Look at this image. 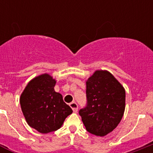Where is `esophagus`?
I'll use <instances>...</instances> for the list:
<instances>
[{
	"label": "esophagus",
	"instance_id": "obj_1",
	"mask_svg": "<svg viewBox=\"0 0 153 153\" xmlns=\"http://www.w3.org/2000/svg\"><path fill=\"white\" fill-rule=\"evenodd\" d=\"M70 106L71 108H72L73 111H74V113H76V112H77V110H78V105H77V103H76V102H71V103L70 104Z\"/></svg>",
	"mask_w": 153,
	"mask_h": 153
}]
</instances>
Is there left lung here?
I'll use <instances>...</instances> for the list:
<instances>
[{
	"label": "left lung",
	"mask_w": 153,
	"mask_h": 153,
	"mask_svg": "<svg viewBox=\"0 0 153 153\" xmlns=\"http://www.w3.org/2000/svg\"><path fill=\"white\" fill-rule=\"evenodd\" d=\"M86 105L79 109L86 129L104 136L118 126L125 110L123 86L106 70H97L86 81Z\"/></svg>",
	"instance_id": "8db88e82"
}]
</instances>
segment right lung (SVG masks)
<instances>
[{
  "label": "right lung",
  "mask_w": 153,
  "mask_h": 153,
  "mask_svg": "<svg viewBox=\"0 0 153 153\" xmlns=\"http://www.w3.org/2000/svg\"><path fill=\"white\" fill-rule=\"evenodd\" d=\"M55 84L56 80L51 76L42 74L30 81L20 99L27 123L40 133L60 129L73 113L61 94L54 91Z\"/></svg>",
  "instance_id": "obj_1"
}]
</instances>
